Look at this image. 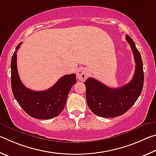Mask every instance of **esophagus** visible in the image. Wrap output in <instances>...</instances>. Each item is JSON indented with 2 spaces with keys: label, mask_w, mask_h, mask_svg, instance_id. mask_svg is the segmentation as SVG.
Here are the masks:
<instances>
[{
  "label": "esophagus",
  "mask_w": 156,
  "mask_h": 156,
  "mask_svg": "<svg viewBox=\"0 0 156 156\" xmlns=\"http://www.w3.org/2000/svg\"><path fill=\"white\" fill-rule=\"evenodd\" d=\"M76 77L81 81H85L88 77V73H87V70L86 68H82L79 69L76 72Z\"/></svg>",
  "instance_id": "obj_1"
}]
</instances>
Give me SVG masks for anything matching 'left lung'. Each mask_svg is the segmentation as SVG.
I'll return each mask as SVG.
<instances>
[{
  "instance_id": "obj_1",
  "label": "left lung",
  "mask_w": 156,
  "mask_h": 156,
  "mask_svg": "<svg viewBox=\"0 0 156 156\" xmlns=\"http://www.w3.org/2000/svg\"><path fill=\"white\" fill-rule=\"evenodd\" d=\"M126 40L136 63L134 75L129 83L121 88H112L93 78H88L84 82L89 108L94 114L103 118H114L125 114L137 101L143 88L144 73L140 53L129 35H126Z\"/></svg>"
}]
</instances>
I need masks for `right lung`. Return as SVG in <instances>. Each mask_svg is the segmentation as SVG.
Listing matches in <instances>:
<instances>
[{
	"instance_id": "1",
	"label": "right lung",
	"mask_w": 156,
	"mask_h": 156,
	"mask_svg": "<svg viewBox=\"0 0 156 156\" xmlns=\"http://www.w3.org/2000/svg\"><path fill=\"white\" fill-rule=\"evenodd\" d=\"M22 43L16 47L11 62V82L12 92L18 104L33 118L51 119L58 116L64 108L72 86L76 83L75 74L63 76L51 88L34 91L21 82L17 69V53Z\"/></svg>"
}]
</instances>
